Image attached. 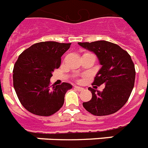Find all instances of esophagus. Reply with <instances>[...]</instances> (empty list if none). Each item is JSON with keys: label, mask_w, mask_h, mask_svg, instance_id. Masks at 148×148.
Returning a JSON list of instances; mask_svg holds the SVG:
<instances>
[{"label": "esophagus", "mask_w": 148, "mask_h": 148, "mask_svg": "<svg viewBox=\"0 0 148 148\" xmlns=\"http://www.w3.org/2000/svg\"><path fill=\"white\" fill-rule=\"evenodd\" d=\"M74 88H75V89H76V90L79 91V92H81V91H83L84 90L83 88H82V87H79V86H74Z\"/></svg>", "instance_id": "esophagus-1"}]
</instances>
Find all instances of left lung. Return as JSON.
Wrapping results in <instances>:
<instances>
[{
  "instance_id": "obj_1",
  "label": "left lung",
  "mask_w": 148,
  "mask_h": 148,
  "mask_svg": "<svg viewBox=\"0 0 148 148\" xmlns=\"http://www.w3.org/2000/svg\"><path fill=\"white\" fill-rule=\"evenodd\" d=\"M78 43L93 52L101 65L93 85H106L102 92L88 88L92 97L82 106L97 116L115 113L125 106L134 88L135 69L131 56L119 45L108 41Z\"/></svg>"
}]
</instances>
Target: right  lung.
<instances>
[{
  "mask_svg": "<svg viewBox=\"0 0 148 148\" xmlns=\"http://www.w3.org/2000/svg\"><path fill=\"white\" fill-rule=\"evenodd\" d=\"M70 45L54 41L37 42L19 56L13 70L14 87L28 112L49 116L63 106L65 95L73 86L67 82L50 86V78Z\"/></svg>",
  "mask_w": 148,
  "mask_h": 148,
  "instance_id": "1",
  "label": "right lung"
}]
</instances>
